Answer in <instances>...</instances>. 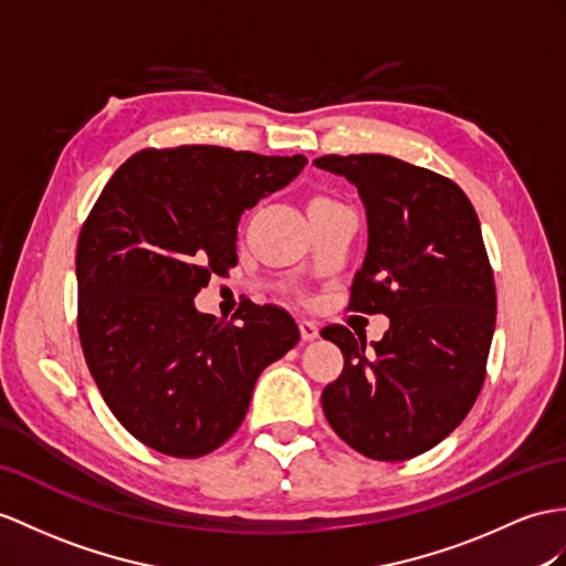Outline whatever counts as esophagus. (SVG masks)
Segmentation results:
<instances>
[{"instance_id": "34e87169", "label": "esophagus", "mask_w": 566, "mask_h": 566, "mask_svg": "<svg viewBox=\"0 0 566 566\" xmlns=\"http://www.w3.org/2000/svg\"><path fill=\"white\" fill-rule=\"evenodd\" d=\"M297 324H300V336H302V340H314L316 336H319V326H316L314 322L300 319Z\"/></svg>"}]
</instances>
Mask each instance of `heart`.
Instances as JSON below:
<instances>
[{"mask_svg": "<svg viewBox=\"0 0 566 566\" xmlns=\"http://www.w3.org/2000/svg\"><path fill=\"white\" fill-rule=\"evenodd\" d=\"M310 203H334V199H328V197H314Z\"/></svg>", "mask_w": 566, "mask_h": 566, "instance_id": "1", "label": "heart"}]
</instances>
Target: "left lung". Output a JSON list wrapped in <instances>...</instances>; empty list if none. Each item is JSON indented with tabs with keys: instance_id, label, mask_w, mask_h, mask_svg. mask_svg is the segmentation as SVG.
I'll return each mask as SVG.
<instances>
[{
	"instance_id": "8db88e82",
	"label": "left lung",
	"mask_w": 566,
	"mask_h": 566,
	"mask_svg": "<svg viewBox=\"0 0 566 566\" xmlns=\"http://www.w3.org/2000/svg\"><path fill=\"white\" fill-rule=\"evenodd\" d=\"M314 165L350 179L367 209L348 310L391 319L371 348L346 326L322 328L343 353L324 416L367 459L420 457L463 422L488 375L497 293L478 213L453 179L391 156Z\"/></svg>"
}]
</instances>
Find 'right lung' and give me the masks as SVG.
I'll return each instance as SVG.
<instances>
[{"label":"right lung","mask_w":566,"mask_h":566,"mask_svg":"<svg viewBox=\"0 0 566 566\" xmlns=\"http://www.w3.org/2000/svg\"><path fill=\"white\" fill-rule=\"evenodd\" d=\"M305 156L223 146L144 148L93 203L76 244V326L107 408L142 444L199 459L242 424L264 367L300 340L275 305L230 322L195 297L238 264V220L305 168Z\"/></svg>","instance_id":"right-lung-1"}]
</instances>
